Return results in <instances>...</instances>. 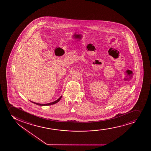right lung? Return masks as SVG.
I'll return each instance as SVG.
<instances>
[{"label": "right lung", "instance_id": "right-lung-1", "mask_svg": "<svg viewBox=\"0 0 151 151\" xmlns=\"http://www.w3.org/2000/svg\"><path fill=\"white\" fill-rule=\"evenodd\" d=\"M61 97H62V96H61L60 97L57 99V100H56L55 101H54V102H53L49 103H47V104H40V103H35L34 102H32L31 101H31V102L33 103H34V104L38 105H39V106H49V105H51L55 104H56V103H57V102H58L59 101H60V100L61 98Z\"/></svg>", "mask_w": 151, "mask_h": 151}]
</instances>
